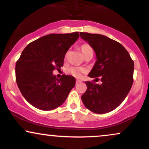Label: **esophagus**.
Wrapping results in <instances>:
<instances>
[{
	"mask_svg": "<svg viewBox=\"0 0 149 149\" xmlns=\"http://www.w3.org/2000/svg\"><path fill=\"white\" fill-rule=\"evenodd\" d=\"M82 82V80H76V84L80 83V82Z\"/></svg>",
	"mask_w": 149,
	"mask_h": 149,
	"instance_id": "obj_1",
	"label": "esophagus"
}]
</instances>
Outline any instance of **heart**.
Segmentation results:
<instances>
[{"mask_svg":"<svg viewBox=\"0 0 149 149\" xmlns=\"http://www.w3.org/2000/svg\"><path fill=\"white\" fill-rule=\"evenodd\" d=\"M80 49L82 52L84 57L88 55H93V49L88 44H82L80 47ZM85 72V69L81 67H71L67 69V73L68 74H70L75 78H80L81 76L83 73Z\"/></svg>","mask_w":149,"mask_h":149,"instance_id":"heart-1","label":"heart"}]
</instances>
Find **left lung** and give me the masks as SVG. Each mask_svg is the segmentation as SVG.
I'll use <instances>...</instances> for the list:
<instances>
[{
  "label": "left lung",
  "instance_id": "8db88e82",
  "mask_svg": "<svg viewBox=\"0 0 149 149\" xmlns=\"http://www.w3.org/2000/svg\"><path fill=\"white\" fill-rule=\"evenodd\" d=\"M96 54L97 61L88 76L95 81H86L87 88L81 97L91 111L106 113L121 104L131 90L133 82L134 63L129 52L120 43L105 36L80 32Z\"/></svg>",
  "mask_w": 149,
  "mask_h": 149
}]
</instances>
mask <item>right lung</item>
Returning <instances> with one entry per match:
<instances>
[{
    "instance_id": "add662e5",
    "label": "right lung",
    "mask_w": 149,
    "mask_h": 149,
    "mask_svg": "<svg viewBox=\"0 0 149 149\" xmlns=\"http://www.w3.org/2000/svg\"><path fill=\"white\" fill-rule=\"evenodd\" d=\"M78 38V32L52 33L29 43L22 51L16 64V80L30 104L49 111L63 104L76 79L65 74L58 79L52 72L63 67L66 53Z\"/></svg>"
}]
</instances>
